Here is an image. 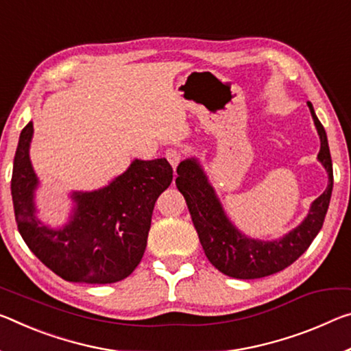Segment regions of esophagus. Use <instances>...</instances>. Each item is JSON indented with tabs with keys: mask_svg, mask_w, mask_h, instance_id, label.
Wrapping results in <instances>:
<instances>
[{
	"mask_svg": "<svg viewBox=\"0 0 351 351\" xmlns=\"http://www.w3.org/2000/svg\"><path fill=\"white\" fill-rule=\"evenodd\" d=\"M165 158L171 164V167H173V170H176L178 164H180L181 160L186 158V153L182 152L181 148H169L165 152Z\"/></svg>",
	"mask_w": 351,
	"mask_h": 351,
	"instance_id": "obj_1",
	"label": "esophagus"
}]
</instances>
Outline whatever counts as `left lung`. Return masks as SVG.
I'll return each instance as SVG.
<instances>
[{
    "instance_id": "8db88e82",
    "label": "left lung",
    "mask_w": 351,
    "mask_h": 351,
    "mask_svg": "<svg viewBox=\"0 0 351 351\" xmlns=\"http://www.w3.org/2000/svg\"><path fill=\"white\" fill-rule=\"evenodd\" d=\"M308 106L320 136L319 160L328 171L330 184L311 206L303 223L280 241H254L241 234L226 219L214 189L197 160L186 159L178 165L176 187L186 198L206 258L221 274L239 280H254L278 274L295 263L322 230L332 192V162L326 132L317 119L313 104L308 103Z\"/></svg>"
}]
</instances>
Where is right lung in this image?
Instances as JSON below:
<instances>
[{"label": "right lung", "mask_w": 351, "mask_h": 351, "mask_svg": "<svg viewBox=\"0 0 351 351\" xmlns=\"http://www.w3.org/2000/svg\"><path fill=\"white\" fill-rule=\"evenodd\" d=\"M31 137L32 121L20 134L10 181L15 221L26 245L66 281L110 285L125 280L145 253L154 203L173 180L171 165L167 159H136L108 187L73 193V219L56 231L36 219Z\"/></svg>", "instance_id": "1"}]
</instances>
